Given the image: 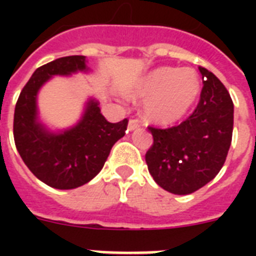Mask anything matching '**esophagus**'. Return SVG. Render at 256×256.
Returning a JSON list of instances; mask_svg holds the SVG:
<instances>
[{"label": "esophagus", "mask_w": 256, "mask_h": 256, "mask_svg": "<svg viewBox=\"0 0 256 256\" xmlns=\"http://www.w3.org/2000/svg\"><path fill=\"white\" fill-rule=\"evenodd\" d=\"M128 130H132V128H130V124H128Z\"/></svg>", "instance_id": "obj_1"}]
</instances>
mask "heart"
<instances>
[{
    "mask_svg": "<svg viewBox=\"0 0 256 256\" xmlns=\"http://www.w3.org/2000/svg\"><path fill=\"white\" fill-rule=\"evenodd\" d=\"M183 108H184V104H182V102H178V104H175V110L176 112H182Z\"/></svg>",
    "mask_w": 256,
    "mask_h": 256,
    "instance_id": "obj_1",
    "label": "heart"
}]
</instances>
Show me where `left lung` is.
Instances as JSON below:
<instances>
[{"label": "left lung", "instance_id": "8db88e82", "mask_svg": "<svg viewBox=\"0 0 256 256\" xmlns=\"http://www.w3.org/2000/svg\"><path fill=\"white\" fill-rule=\"evenodd\" d=\"M92 73L85 56H70L38 68L18 96L13 134L22 160L48 186L70 190L90 182L108 160L116 140L124 136L128 122L104 120L100 100H86L80 118L64 128L45 124L38 108V94L54 77Z\"/></svg>", "mask_w": 256, "mask_h": 256}]
</instances>
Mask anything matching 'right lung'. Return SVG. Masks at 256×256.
Returning a JSON list of instances; mask_svg holds the SVG:
<instances>
[{"label": "right lung", "mask_w": 256, "mask_h": 256, "mask_svg": "<svg viewBox=\"0 0 256 256\" xmlns=\"http://www.w3.org/2000/svg\"><path fill=\"white\" fill-rule=\"evenodd\" d=\"M203 88L192 116L176 128H154L146 164L158 186L186 195L215 178L226 160L234 126V104L223 84L204 68Z\"/></svg>", "instance_id": "obj_1"}]
</instances>
